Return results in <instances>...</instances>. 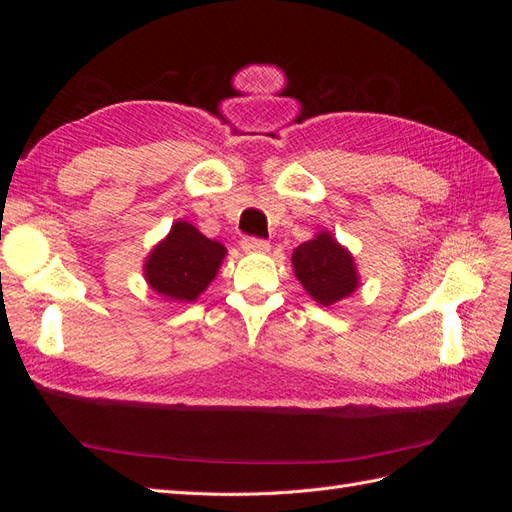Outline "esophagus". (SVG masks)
<instances>
[{"label":"esophagus","instance_id":"obj_1","mask_svg":"<svg viewBox=\"0 0 512 512\" xmlns=\"http://www.w3.org/2000/svg\"><path fill=\"white\" fill-rule=\"evenodd\" d=\"M269 241L265 239H256V237H243L241 239V250L247 254H262V252H269Z\"/></svg>","mask_w":512,"mask_h":512}]
</instances>
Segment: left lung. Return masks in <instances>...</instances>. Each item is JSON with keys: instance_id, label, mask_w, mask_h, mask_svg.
I'll use <instances>...</instances> for the list:
<instances>
[{"instance_id": "1", "label": "left lung", "mask_w": 512, "mask_h": 512, "mask_svg": "<svg viewBox=\"0 0 512 512\" xmlns=\"http://www.w3.org/2000/svg\"><path fill=\"white\" fill-rule=\"evenodd\" d=\"M292 267L305 292L324 307L339 303L359 288L354 258L331 232H318L314 239L294 247Z\"/></svg>"}]
</instances>
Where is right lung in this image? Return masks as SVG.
Masks as SVG:
<instances>
[{"label":"right lung","mask_w":512,"mask_h":512,"mask_svg":"<svg viewBox=\"0 0 512 512\" xmlns=\"http://www.w3.org/2000/svg\"><path fill=\"white\" fill-rule=\"evenodd\" d=\"M226 247L207 239L190 222H175L145 260V280L168 301L192 303L218 275Z\"/></svg>","instance_id":"obj_1"}]
</instances>
